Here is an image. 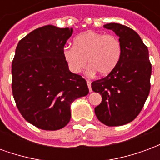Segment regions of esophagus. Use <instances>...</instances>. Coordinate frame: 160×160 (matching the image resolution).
<instances>
[{"mask_svg": "<svg viewBox=\"0 0 160 160\" xmlns=\"http://www.w3.org/2000/svg\"><path fill=\"white\" fill-rule=\"evenodd\" d=\"M87 86H88V88H89V91H90V92H92V87H91V81L90 80H87Z\"/></svg>", "mask_w": 160, "mask_h": 160, "instance_id": "1", "label": "esophagus"}]
</instances>
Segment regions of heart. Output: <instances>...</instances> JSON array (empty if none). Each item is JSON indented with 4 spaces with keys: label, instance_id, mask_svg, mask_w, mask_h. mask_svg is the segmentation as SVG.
<instances>
[{
    "label": "heart",
    "instance_id": "obj_1",
    "mask_svg": "<svg viewBox=\"0 0 160 160\" xmlns=\"http://www.w3.org/2000/svg\"><path fill=\"white\" fill-rule=\"evenodd\" d=\"M62 55L73 73L82 72L87 60L89 74L97 72L100 75H108L119 63L122 46L120 40L114 35L87 31L74 38L73 47L66 46Z\"/></svg>",
    "mask_w": 160,
    "mask_h": 160
}]
</instances>
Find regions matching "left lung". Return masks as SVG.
<instances>
[{"label":"left lung","instance_id":"obj_1","mask_svg":"<svg viewBox=\"0 0 160 160\" xmlns=\"http://www.w3.org/2000/svg\"><path fill=\"white\" fill-rule=\"evenodd\" d=\"M104 28L113 31L122 46V56L113 72L92 83V89L102 96L95 114L107 126H121L140 114L150 92L152 65L148 47L129 27L110 23Z\"/></svg>","mask_w":160,"mask_h":160}]
</instances>
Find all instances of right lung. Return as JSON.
Returning a JSON list of instances; mask_svg holds the SVG:
<instances>
[{
    "label": "right lung",
    "mask_w": 160,
    "mask_h": 160,
    "mask_svg": "<svg viewBox=\"0 0 160 160\" xmlns=\"http://www.w3.org/2000/svg\"><path fill=\"white\" fill-rule=\"evenodd\" d=\"M71 28L45 26L17 45L12 62V91L16 106L28 122L43 130L65 127L70 105L89 92L87 81L70 72L63 58Z\"/></svg>",
    "instance_id": "add662e5"
}]
</instances>
